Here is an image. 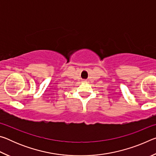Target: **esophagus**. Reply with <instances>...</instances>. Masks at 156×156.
<instances>
[{"mask_svg":"<svg viewBox=\"0 0 156 156\" xmlns=\"http://www.w3.org/2000/svg\"><path fill=\"white\" fill-rule=\"evenodd\" d=\"M83 83H87V81H86V80H84Z\"/></svg>","mask_w":156,"mask_h":156,"instance_id":"34e87169","label":"esophagus"}]
</instances>
